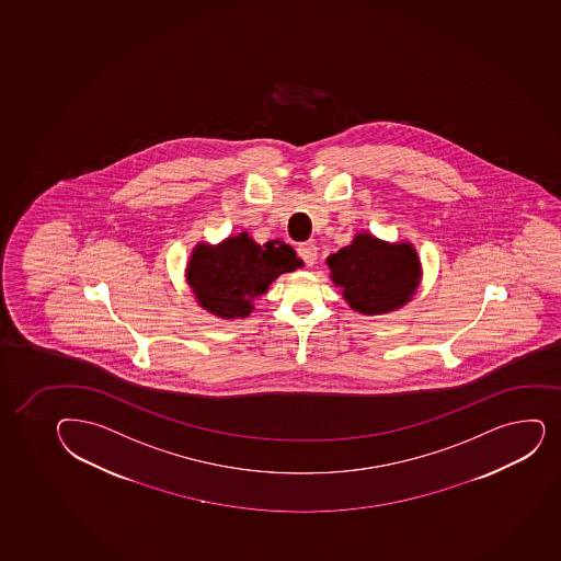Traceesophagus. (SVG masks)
Masks as SVG:
<instances>
[{
  "label": "esophagus",
  "mask_w": 561,
  "mask_h": 561,
  "mask_svg": "<svg viewBox=\"0 0 561 561\" xmlns=\"http://www.w3.org/2000/svg\"><path fill=\"white\" fill-rule=\"evenodd\" d=\"M298 255H300L301 261L306 263L307 266L314 265V261L318 257V247L314 243H301L298 247Z\"/></svg>",
  "instance_id": "34e87169"
}]
</instances>
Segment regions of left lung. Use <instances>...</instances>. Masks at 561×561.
I'll list each match as a JSON object with an SVG mask.
<instances>
[{"label":"left lung","instance_id":"1","mask_svg":"<svg viewBox=\"0 0 561 561\" xmlns=\"http://www.w3.org/2000/svg\"><path fill=\"white\" fill-rule=\"evenodd\" d=\"M331 279L344 300L363 314H385L416 295L422 265L411 243L390 244L357 233L352 244L328 257Z\"/></svg>","mask_w":561,"mask_h":561}]
</instances>
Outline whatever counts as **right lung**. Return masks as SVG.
<instances>
[{
    "mask_svg": "<svg viewBox=\"0 0 561 561\" xmlns=\"http://www.w3.org/2000/svg\"><path fill=\"white\" fill-rule=\"evenodd\" d=\"M284 241L255 243L247 231L209 247H195L187 263V284L201 307L219 318H247L254 300L284 272L301 266Z\"/></svg>",
    "mask_w": 561,
    "mask_h": 561,
    "instance_id": "obj_1",
    "label": "right lung"
}]
</instances>
